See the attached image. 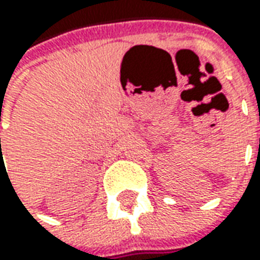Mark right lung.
Segmentation results:
<instances>
[{
  "mask_svg": "<svg viewBox=\"0 0 260 260\" xmlns=\"http://www.w3.org/2000/svg\"><path fill=\"white\" fill-rule=\"evenodd\" d=\"M0 141H1V139H0Z\"/></svg>",
  "mask_w": 260,
  "mask_h": 260,
  "instance_id": "obj_1",
  "label": "right lung"
}]
</instances>
